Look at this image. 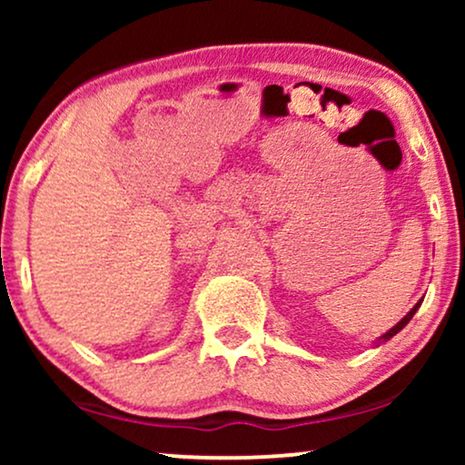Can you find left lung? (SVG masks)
<instances>
[{
    "label": "left lung",
    "instance_id": "obj_1",
    "mask_svg": "<svg viewBox=\"0 0 465 465\" xmlns=\"http://www.w3.org/2000/svg\"><path fill=\"white\" fill-rule=\"evenodd\" d=\"M419 304H421V301H419L417 304H415V307H412L411 311H409V313H406L404 317H402V320H400L398 323H396V326H393L391 330H387V332L383 334V336H381V339L379 341H390L391 339V336H396L398 332H400V330H402L404 326H406V323H409L411 320H412V315H415L417 313V309H419Z\"/></svg>",
    "mask_w": 465,
    "mask_h": 465
}]
</instances>
